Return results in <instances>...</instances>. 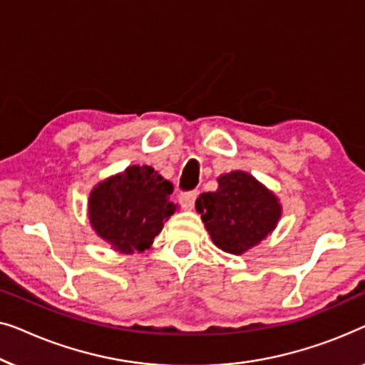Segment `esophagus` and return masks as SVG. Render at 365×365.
<instances>
[{
	"label": "esophagus",
	"instance_id": "esophagus-1",
	"mask_svg": "<svg viewBox=\"0 0 365 365\" xmlns=\"http://www.w3.org/2000/svg\"><path fill=\"white\" fill-rule=\"evenodd\" d=\"M197 192H185L180 195V203L187 210H192L195 207V200H197Z\"/></svg>",
	"mask_w": 365,
	"mask_h": 365
}]
</instances>
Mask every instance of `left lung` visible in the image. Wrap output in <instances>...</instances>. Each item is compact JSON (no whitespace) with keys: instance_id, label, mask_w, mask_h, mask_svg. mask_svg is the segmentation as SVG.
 Returning <instances> with one entry per match:
<instances>
[{"instance_id":"1","label":"left lung","mask_w":365,"mask_h":365,"mask_svg":"<svg viewBox=\"0 0 365 365\" xmlns=\"http://www.w3.org/2000/svg\"><path fill=\"white\" fill-rule=\"evenodd\" d=\"M195 208L213 243L232 255H243L264 240L283 212L273 192L241 170L220 177L217 192L200 195Z\"/></svg>"}]
</instances>
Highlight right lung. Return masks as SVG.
<instances>
[{
    "label": "right lung",
    "instance_id": "1",
    "mask_svg": "<svg viewBox=\"0 0 365 365\" xmlns=\"http://www.w3.org/2000/svg\"><path fill=\"white\" fill-rule=\"evenodd\" d=\"M172 192L173 185L152 167H127L91 192L92 228L120 253L145 251L162 232L163 222L175 213Z\"/></svg>",
    "mask_w": 365,
    "mask_h": 365
}]
</instances>
